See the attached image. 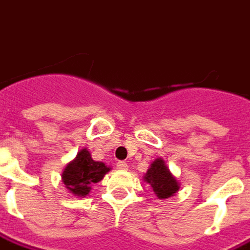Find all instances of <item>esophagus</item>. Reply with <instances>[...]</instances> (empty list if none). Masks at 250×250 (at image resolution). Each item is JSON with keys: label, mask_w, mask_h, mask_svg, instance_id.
<instances>
[{"label": "esophagus", "mask_w": 250, "mask_h": 250, "mask_svg": "<svg viewBox=\"0 0 250 250\" xmlns=\"http://www.w3.org/2000/svg\"><path fill=\"white\" fill-rule=\"evenodd\" d=\"M117 167H118L121 171H125V169L128 168V164L125 163V162H123V160H119L118 163H117Z\"/></svg>", "instance_id": "1"}]
</instances>
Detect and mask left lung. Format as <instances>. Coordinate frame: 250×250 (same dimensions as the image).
Listing matches in <instances>:
<instances>
[{"mask_svg": "<svg viewBox=\"0 0 250 250\" xmlns=\"http://www.w3.org/2000/svg\"><path fill=\"white\" fill-rule=\"evenodd\" d=\"M145 181L151 185L153 191L159 199H167L178 190L177 180L173 177L162 158L154 160L145 174Z\"/></svg>", "mask_w": 250, "mask_h": 250, "instance_id": "left-lung-1", "label": "left lung"}]
</instances>
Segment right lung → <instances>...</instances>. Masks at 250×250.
Here are the masks:
<instances>
[{
    "mask_svg": "<svg viewBox=\"0 0 250 250\" xmlns=\"http://www.w3.org/2000/svg\"><path fill=\"white\" fill-rule=\"evenodd\" d=\"M110 168L105 163L95 162L87 149L81 150L77 158L66 166L62 172V182L69 191L77 196H86L91 185L101 181Z\"/></svg>",
    "mask_w": 250,
    "mask_h": 250,
    "instance_id": "add662e5",
    "label": "right lung"
}]
</instances>
